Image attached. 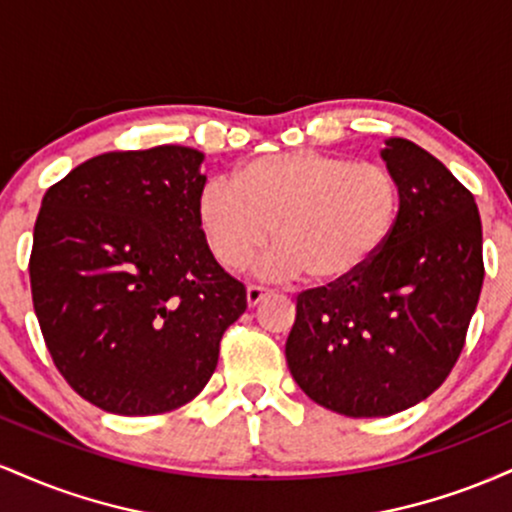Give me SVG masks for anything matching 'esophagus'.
Here are the masks:
<instances>
[{
	"mask_svg": "<svg viewBox=\"0 0 512 512\" xmlns=\"http://www.w3.org/2000/svg\"><path fill=\"white\" fill-rule=\"evenodd\" d=\"M264 296H267V289H262V286H248V291H245V298H248L250 308L260 305Z\"/></svg>",
	"mask_w": 512,
	"mask_h": 512,
	"instance_id": "34e87169",
	"label": "esophagus"
}]
</instances>
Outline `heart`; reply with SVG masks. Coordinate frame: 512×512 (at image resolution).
Returning <instances> with one entry per match:
<instances>
[{"label": "heart", "mask_w": 512, "mask_h": 512, "mask_svg": "<svg viewBox=\"0 0 512 512\" xmlns=\"http://www.w3.org/2000/svg\"><path fill=\"white\" fill-rule=\"evenodd\" d=\"M399 214V185L378 163L289 151L250 161L231 182L211 180L197 197V221L223 267L240 269L274 248L257 272L289 281L339 284L383 250Z\"/></svg>", "instance_id": "1"}]
</instances>
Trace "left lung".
<instances>
[{
	"label": "left lung",
	"mask_w": 512,
	"mask_h": 512,
	"mask_svg": "<svg viewBox=\"0 0 512 512\" xmlns=\"http://www.w3.org/2000/svg\"><path fill=\"white\" fill-rule=\"evenodd\" d=\"M380 158L399 185L392 236L361 272L303 291L286 339L298 387L354 419L397 414L443 385L484 284L472 192L409 139H385Z\"/></svg>",
	"instance_id": "8db88e82"
}]
</instances>
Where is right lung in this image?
<instances>
[{"label": "right lung", "mask_w": 512, "mask_h": 512, "mask_svg": "<svg viewBox=\"0 0 512 512\" xmlns=\"http://www.w3.org/2000/svg\"><path fill=\"white\" fill-rule=\"evenodd\" d=\"M202 161L175 144L110 151L40 204L35 315L64 380L103 411L149 416L195 399L248 308L199 228Z\"/></svg>", "instance_id": "add662e5"}]
</instances>
